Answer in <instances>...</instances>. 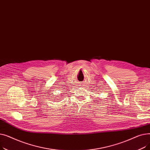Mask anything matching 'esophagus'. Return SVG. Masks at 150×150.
<instances>
[{"label":"esophagus","instance_id":"34e87169","mask_svg":"<svg viewBox=\"0 0 150 150\" xmlns=\"http://www.w3.org/2000/svg\"><path fill=\"white\" fill-rule=\"evenodd\" d=\"M81 85H83V84H81Z\"/></svg>","mask_w":150,"mask_h":150}]
</instances>
